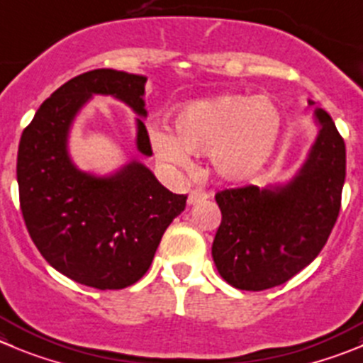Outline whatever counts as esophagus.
Here are the masks:
<instances>
[{"label": "esophagus", "mask_w": 363, "mask_h": 363, "mask_svg": "<svg viewBox=\"0 0 363 363\" xmlns=\"http://www.w3.org/2000/svg\"><path fill=\"white\" fill-rule=\"evenodd\" d=\"M209 195L206 191H201V189H193V191L188 195V204L195 206V204H199V202L206 201Z\"/></svg>", "instance_id": "obj_1"}]
</instances>
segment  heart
Segmentation results:
<instances>
[{
	"label": "heart",
	"mask_w": 363,
	"mask_h": 363,
	"mask_svg": "<svg viewBox=\"0 0 363 363\" xmlns=\"http://www.w3.org/2000/svg\"><path fill=\"white\" fill-rule=\"evenodd\" d=\"M281 128V111L269 98L222 94L186 105L175 118V135L155 130L150 140L162 161L188 166V154L211 155L220 177L240 182L265 168Z\"/></svg>",
	"instance_id": "obj_1"
}]
</instances>
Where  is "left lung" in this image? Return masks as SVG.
Returning <instances> with one entry per match:
<instances>
[{"label":"left lung","mask_w":363,"mask_h":363,"mask_svg":"<svg viewBox=\"0 0 363 363\" xmlns=\"http://www.w3.org/2000/svg\"><path fill=\"white\" fill-rule=\"evenodd\" d=\"M313 101H310V105ZM319 138L292 182L222 189V222L213 240L220 276L240 290L274 289L310 265L326 245L342 202L345 145L330 114L315 111Z\"/></svg>","instance_id":"8db88e82"}]
</instances>
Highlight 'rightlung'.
Instances as JSON below:
<instances>
[{
  "instance_id": "add662e5",
  "label": "right lung",
  "mask_w": 363,
  "mask_h": 363,
  "mask_svg": "<svg viewBox=\"0 0 363 363\" xmlns=\"http://www.w3.org/2000/svg\"><path fill=\"white\" fill-rule=\"evenodd\" d=\"M145 82L116 69L79 74L43 101L19 141V206L30 238L53 269L98 290L140 281L166 228L186 208V195L166 189L141 162L94 177L67 155L71 121L93 94H111L145 116ZM138 150L152 155L141 120Z\"/></svg>"
}]
</instances>
